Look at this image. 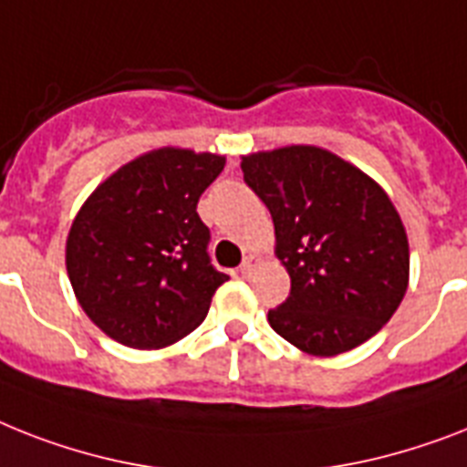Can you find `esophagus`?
I'll list each match as a JSON object with an SVG mask.
<instances>
[{
    "label": "esophagus",
    "mask_w": 467,
    "mask_h": 467,
    "mask_svg": "<svg viewBox=\"0 0 467 467\" xmlns=\"http://www.w3.org/2000/svg\"><path fill=\"white\" fill-rule=\"evenodd\" d=\"M256 264H259V256H256V254H249V256H244V261L240 264L242 275H249V273L256 268Z\"/></svg>",
    "instance_id": "esophagus-1"
}]
</instances>
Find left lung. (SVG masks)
<instances>
[{
	"instance_id": "1",
	"label": "left lung",
	"mask_w": 467,
	"mask_h": 467,
	"mask_svg": "<svg viewBox=\"0 0 467 467\" xmlns=\"http://www.w3.org/2000/svg\"><path fill=\"white\" fill-rule=\"evenodd\" d=\"M271 211L290 297L268 324L299 350L333 358L369 340L408 290L410 252L391 199L362 170L314 146L242 158Z\"/></svg>"
}]
</instances>
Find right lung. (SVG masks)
I'll use <instances>...</instances> for the list:
<instances>
[{"mask_svg": "<svg viewBox=\"0 0 467 467\" xmlns=\"http://www.w3.org/2000/svg\"><path fill=\"white\" fill-rule=\"evenodd\" d=\"M225 158L161 148L102 182L76 215L67 273L88 319L117 343L150 350L206 319L227 280L211 264L196 203Z\"/></svg>", "mask_w": 467, "mask_h": 467, "instance_id": "add662e5", "label": "right lung"}]
</instances>
